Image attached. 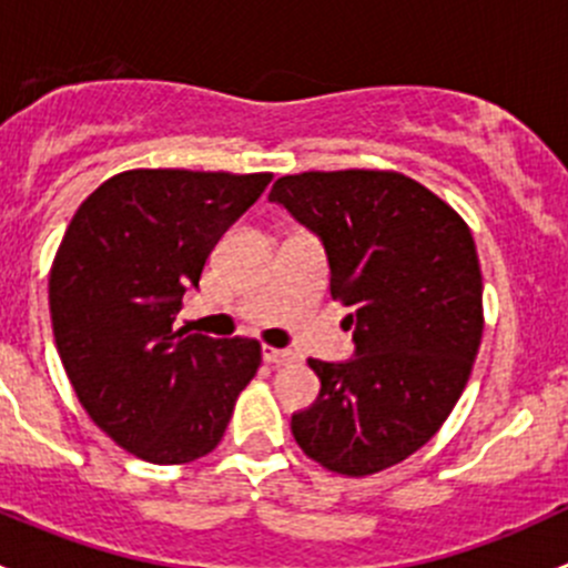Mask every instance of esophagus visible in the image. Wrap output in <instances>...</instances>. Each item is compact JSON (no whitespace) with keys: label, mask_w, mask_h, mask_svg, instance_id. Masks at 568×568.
<instances>
[{"label":"esophagus","mask_w":568,"mask_h":568,"mask_svg":"<svg viewBox=\"0 0 568 568\" xmlns=\"http://www.w3.org/2000/svg\"><path fill=\"white\" fill-rule=\"evenodd\" d=\"M263 359H266L268 365H288V363H294L296 354L291 352V348H274V346H266V348H263Z\"/></svg>","instance_id":"1"}]
</instances>
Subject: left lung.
Instances as JSON below:
<instances>
[{
	"instance_id": "obj_1",
	"label": "left lung",
	"mask_w": 568,
	"mask_h": 568,
	"mask_svg": "<svg viewBox=\"0 0 568 568\" xmlns=\"http://www.w3.org/2000/svg\"><path fill=\"white\" fill-rule=\"evenodd\" d=\"M316 233L354 357L307 359L318 398L291 417L300 448L348 478L415 454L464 390L484 335V280L467 222L393 170L283 175L268 194Z\"/></svg>"
}]
</instances>
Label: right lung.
<instances>
[{
  "mask_svg": "<svg viewBox=\"0 0 568 568\" xmlns=\"http://www.w3.org/2000/svg\"><path fill=\"white\" fill-rule=\"evenodd\" d=\"M272 173L125 170L77 209L49 274L62 368L95 426L151 464L220 445L261 368L252 337L175 329L181 296Z\"/></svg>",
  "mask_w": 568,
  "mask_h": 568,
  "instance_id": "add662e5",
  "label": "right lung"
}]
</instances>
